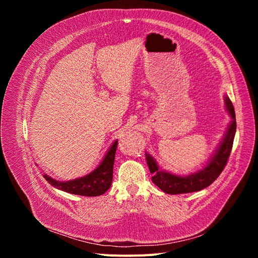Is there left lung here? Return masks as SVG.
<instances>
[{
	"mask_svg": "<svg viewBox=\"0 0 258 258\" xmlns=\"http://www.w3.org/2000/svg\"><path fill=\"white\" fill-rule=\"evenodd\" d=\"M225 105L229 116L231 117V121L225 132L220 145L217 146L215 152L207 162V165L202 169L188 175L173 174L166 170L159 169L156 160L150 154L145 153L146 163L151 173L153 174L152 181L162 191L170 195L199 191L210 186L222 173L229 158L237 128L235 108H233L231 101L227 96L225 97Z\"/></svg>",
	"mask_w": 258,
	"mask_h": 258,
	"instance_id": "8db88e82",
	"label": "left lung"
}]
</instances>
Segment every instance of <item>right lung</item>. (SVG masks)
<instances>
[{
    "label": "right lung",
    "instance_id": "obj_1",
    "mask_svg": "<svg viewBox=\"0 0 258 258\" xmlns=\"http://www.w3.org/2000/svg\"><path fill=\"white\" fill-rule=\"evenodd\" d=\"M116 148L117 140L108 148V151L106 152L102 161L100 162V165L87 175L75 179H70V181L66 182L57 181V179L50 177L47 174H44V177L54 188L63 190L69 194L87 197L101 196L112 185Z\"/></svg>",
    "mask_w": 258,
    "mask_h": 258
}]
</instances>
